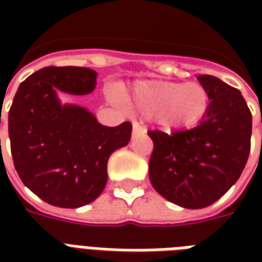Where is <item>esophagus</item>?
I'll return each instance as SVG.
<instances>
[{"label":"esophagus","instance_id":"obj_1","mask_svg":"<svg viewBox=\"0 0 262 262\" xmlns=\"http://www.w3.org/2000/svg\"><path fill=\"white\" fill-rule=\"evenodd\" d=\"M146 132H147V129H146L143 125L137 123V122L133 123V136H136V135H144Z\"/></svg>","mask_w":262,"mask_h":262}]
</instances>
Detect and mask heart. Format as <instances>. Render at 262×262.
<instances>
[{"label": "heart", "mask_w": 262, "mask_h": 262, "mask_svg": "<svg viewBox=\"0 0 262 262\" xmlns=\"http://www.w3.org/2000/svg\"><path fill=\"white\" fill-rule=\"evenodd\" d=\"M127 101L143 114L153 115L156 123L168 132L195 127L210 106L208 90L198 82H139Z\"/></svg>", "instance_id": "1"}]
</instances>
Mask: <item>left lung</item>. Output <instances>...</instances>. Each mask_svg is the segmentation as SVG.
<instances>
[{
    "mask_svg": "<svg viewBox=\"0 0 262 262\" xmlns=\"http://www.w3.org/2000/svg\"><path fill=\"white\" fill-rule=\"evenodd\" d=\"M198 81L208 90L210 106L193 129L150 130L154 143L148 163L153 188L187 209L214 203L242 176L250 154L253 118L242 92L213 75Z\"/></svg>",
    "mask_w": 262,
    "mask_h": 262,
    "instance_id": "8db88e82",
    "label": "left lung"
}]
</instances>
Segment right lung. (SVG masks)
Instances as JSON below:
<instances>
[{"mask_svg": "<svg viewBox=\"0 0 262 262\" xmlns=\"http://www.w3.org/2000/svg\"><path fill=\"white\" fill-rule=\"evenodd\" d=\"M97 75L86 67H45L20 84L9 109L15 170L53 206L73 209L95 201L108 181L109 156L130 140V122L108 127L86 108L60 102L59 92L91 94Z\"/></svg>", "mask_w": 262, "mask_h": 262, "instance_id": "right-lung-1", "label": "right lung"}]
</instances>
